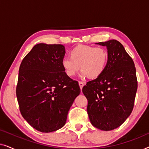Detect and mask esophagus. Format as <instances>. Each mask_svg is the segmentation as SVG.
Returning a JSON list of instances; mask_svg holds the SVG:
<instances>
[{
    "label": "esophagus",
    "instance_id": "obj_1",
    "mask_svg": "<svg viewBox=\"0 0 149 149\" xmlns=\"http://www.w3.org/2000/svg\"><path fill=\"white\" fill-rule=\"evenodd\" d=\"M79 86H80L81 89H82L83 85H84V84H83V83L82 82V81H79Z\"/></svg>",
    "mask_w": 149,
    "mask_h": 149
}]
</instances>
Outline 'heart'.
Instances as JSON below:
<instances>
[{"label": "heart", "mask_w": 149, "mask_h": 149, "mask_svg": "<svg viewBox=\"0 0 149 149\" xmlns=\"http://www.w3.org/2000/svg\"><path fill=\"white\" fill-rule=\"evenodd\" d=\"M70 58L62 60V66L68 77H74L80 67L83 76L95 79L104 71L109 60V53L102 47L79 45L69 53Z\"/></svg>", "instance_id": "heart-1"}]
</instances>
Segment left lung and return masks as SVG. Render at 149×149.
<instances>
[{
    "label": "left lung",
    "instance_id": "left-lung-1",
    "mask_svg": "<svg viewBox=\"0 0 149 149\" xmlns=\"http://www.w3.org/2000/svg\"><path fill=\"white\" fill-rule=\"evenodd\" d=\"M97 44L107 47V67L100 76L87 82L82 91L88 100L87 111L91 123L110 131L119 127L131 114L137 77L134 61L121 42L110 40Z\"/></svg>",
    "mask_w": 149,
    "mask_h": 149
}]
</instances>
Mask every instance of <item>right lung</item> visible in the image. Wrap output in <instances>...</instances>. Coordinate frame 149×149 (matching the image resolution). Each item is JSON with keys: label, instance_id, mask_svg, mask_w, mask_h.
Listing matches in <instances>:
<instances>
[{"label": "right lung", "instance_id": "right-lung-1", "mask_svg": "<svg viewBox=\"0 0 149 149\" xmlns=\"http://www.w3.org/2000/svg\"><path fill=\"white\" fill-rule=\"evenodd\" d=\"M64 45L39 43L20 64L16 95L24 119L38 131L49 133L65 125L68 111L81 92L78 81L62 66Z\"/></svg>", "mask_w": 149, "mask_h": 149}]
</instances>
